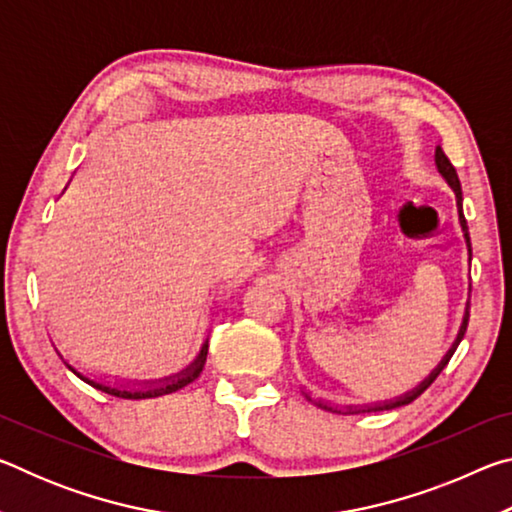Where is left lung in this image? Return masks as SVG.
Masks as SVG:
<instances>
[{
  "label": "left lung",
  "instance_id": "8db88e82",
  "mask_svg": "<svg viewBox=\"0 0 512 512\" xmlns=\"http://www.w3.org/2000/svg\"><path fill=\"white\" fill-rule=\"evenodd\" d=\"M433 162H436V169H438V173L440 176L445 178V183L452 187V192H454V196H456V207H458V223H461V230H463V237H465V244H467V255H470V259H472V246H470V232H467V221H465V216H463V192H461V180H458V173H456V169H454V164L449 162V158L445 155V151L440 149V146H436V155H433ZM467 318H470V300H467V305H465V314H463V323H461V329H458V334H456V341L452 343V348L447 350V354L443 359H440V363L436 368H433L427 377H424L418 386L415 388H411V391H406L404 395H400V397H393V400H384V402H372V404H350V406H336V404H329V402H325V400H314V397H311L307 391H302L305 393V397L309 402H314L316 406H320V409H325V411H332V413H370V411H388V409H397V406H404V404H411L415 397H420L424 391H427V388L433 384V379H436L440 372H443V368L447 366L449 363V359H452V354L456 352V348H458V343H461V339H463V334H465V329H467Z\"/></svg>",
  "mask_w": 512,
  "mask_h": 512
}]
</instances>
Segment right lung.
<instances>
[{"instance_id": "1", "label": "right lung", "mask_w": 512, "mask_h": 512, "mask_svg": "<svg viewBox=\"0 0 512 512\" xmlns=\"http://www.w3.org/2000/svg\"><path fill=\"white\" fill-rule=\"evenodd\" d=\"M56 348V345H54ZM58 357L65 361V366L74 372L76 377L83 379L85 384H90L94 388H99V391L108 393V395H115L121 397V400H149V397H160V395H169V393H176L180 388H185L187 384H192V381L201 375L203 366H205V359H207V341L203 343L201 352H198V357L189 363L185 370L176 372V375L171 377H164V379H146V381H124V379H115V381H108L106 377H97V375H88V372L76 368L72 361H67L60 350L56 348Z\"/></svg>"}]
</instances>
